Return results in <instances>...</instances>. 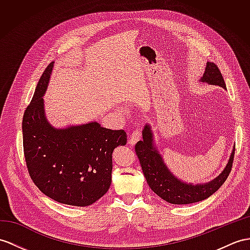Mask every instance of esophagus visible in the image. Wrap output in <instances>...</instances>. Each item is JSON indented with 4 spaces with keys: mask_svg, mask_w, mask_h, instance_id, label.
<instances>
[{
    "mask_svg": "<svg viewBox=\"0 0 250 250\" xmlns=\"http://www.w3.org/2000/svg\"><path fill=\"white\" fill-rule=\"evenodd\" d=\"M140 139H141V131H140V130L133 131L130 135V138H129V144L135 145Z\"/></svg>",
    "mask_w": 250,
    "mask_h": 250,
    "instance_id": "obj_1",
    "label": "esophagus"
}]
</instances>
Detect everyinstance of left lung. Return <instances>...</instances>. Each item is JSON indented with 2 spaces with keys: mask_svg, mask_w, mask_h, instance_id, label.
I'll return each mask as SVG.
<instances>
[{
  "mask_svg": "<svg viewBox=\"0 0 250 250\" xmlns=\"http://www.w3.org/2000/svg\"><path fill=\"white\" fill-rule=\"evenodd\" d=\"M199 82L211 86L222 87L226 90V83L221 72L217 65L213 62H207L205 73ZM142 136V141L136 144V154L141 163L145 179L151 190L169 204L188 205L202 202L210 197L222 187L231 171L234 157V145L226 167L220 175L206 184H188L176 177L164 163L160 151L156 146L154 131L150 124L144 126Z\"/></svg>",
  "mask_w": 250,
  "mask_h": 250,
  "instance_id": "obj_1",
  "label": "left lung"
}]
</instances>
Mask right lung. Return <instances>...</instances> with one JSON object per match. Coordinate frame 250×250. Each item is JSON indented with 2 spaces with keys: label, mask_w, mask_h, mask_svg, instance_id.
Masks as SVG:
<instances>
[{
  "label": "right lung",
  "mask_w": 250,
  "mask_h": 250,
  "mask_svg": "<svg viewBox=\"0 0 250 250\" xmlns=\"http://www.w3.org/2000/svg\"><path fill=\"white\" fill-rule=\"evenodd\" d=\"M54 62L40 77L23 115V147L30 178L46 196L60 204L87 207L104 196L111 185L112 153L126 145L122 130L96 121L56 128L45 115L43 96Z\"/></svg>",
  "instance_id": "obj_1"
}]
</instances>
